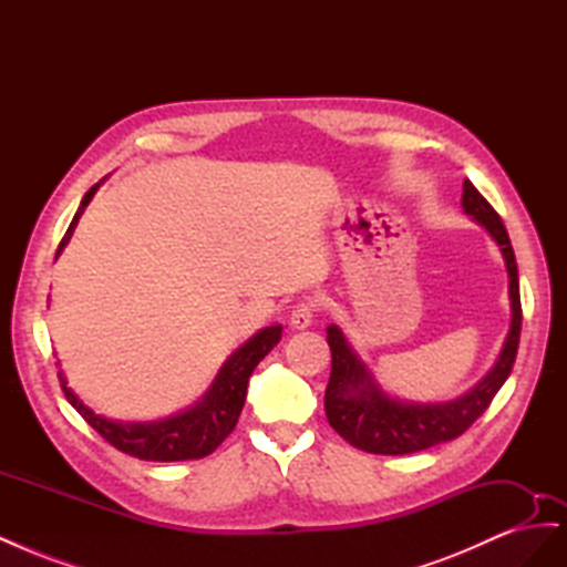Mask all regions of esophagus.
Instances as JSON below:
<instances>
[{"label":"esophagus","instance_id":"esophagus-1","mask_svg":"<svg viewBox=\"0 0 567 567\" xmlns=\"http://www.w3.org/2000/svg\"><path fill=\"white\" fill-rule=\"evenodd\" d=\"M315 312H317V302L315 300H302L293 307V312H290L288 321L293 329H307V326L312 323L315 319Z\"/></svg>","mask_w":567,"mask_h":567}]
</instances>
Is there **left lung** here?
<instances>
[{
  "label": "left lung",
  "instance_id": "1",
  "mask_svg": "<svg viewBox=\"0 0 567 567\" xmlns=\"http://www.w3.org/2000/svg\"><path fill=\"white\" fill-rule=\"evenodd\" d=\"M463 210L473 215L483 225L496 244L502 246L506 269H508V293L513 321L511 331L499 354V362L480 381L471 392L447 404H404L394 402L373 385L367 367L359 362L350 350L346 336L338 326H329L331 348V379L326 385L323 409L333 431L350 442L352 447L369 454L402 456L431 450L435 444L450 442L463 435L468 427L485 414L494 394L499 392L504 381L513 371L520 342V286L518 265L511 248V238L502 217L487 203V198L466 179L461 196Z\"/></svg>",
  "mask_w": 567,
  "mask_h": 567
}]
</instances>
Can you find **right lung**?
Instances as JSON below:
<instances>
[{
    "label": "right lung",
    "instance_id": "add662e5",
    "mask_svg": "<svg viewBox=\"0 0 567 567\" xmlns=\"http://www.w3.org/2000/svg\"><path fill=\"white\" fill-rule=\"evenodd\" d=\"M94 192L96 186H92L90 192L84 194L80 210L75 213L71 227H68L65 236L61 238L56 255L68 244V238H71L84 205L92 200ZM279 340L281 326H269V329L250 338L246 346L234 352L229 357V362L221 367L215 385L205 394V400L200 404H196L192 411H184L179 416L158 423H115L109 419H101L75 398L71 388H65V379L61 371L59 381L65 400L71 402L78 409V414L117 452L136 456L142 461H192L213 454L234 431L246 402L250 373Z\"/></svg>",
    "mask_w": 567,
    "mask_h": 567
}]
</instances>
